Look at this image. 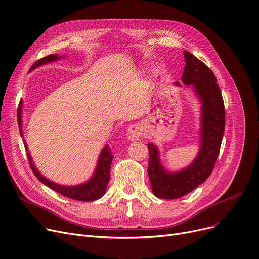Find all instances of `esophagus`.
I'll use <instances>...</instances> for the list:
<instances>
[{
	"instance_id": "34e87169",
	"label": "esophagus",
	"mask_w": 259,
	"mask_h": 259,
	"mask_svg": "<svg viewBox=\"0 0 259 259\" xmlns=\"http://www.w3.org/2000/svg\"><path fill=\"white\" fill-rule=\"evenodd\" d=\"M142 136H143V130H142V128H141L139 125H133V126H131V127L128 129L127 134H126L127 139L130 140V141L139 140Z\"/></svg>"
}]
</instances>
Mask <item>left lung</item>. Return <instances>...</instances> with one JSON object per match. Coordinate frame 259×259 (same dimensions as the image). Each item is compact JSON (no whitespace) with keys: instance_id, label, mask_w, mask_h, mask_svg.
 Returning a JSON list of instances; mask_svg holds the SVG:
<instances>
[{"instance_id":"1","label":"left lung","mask_w":259,"mask_h":259,"mask_svg":"<svg viewBox=\"0 0 259 259\" xmlns=\"http://www.w3.org/2000/svg\"><path fill=\"white\" fill-rule=\"evenodd\" d=\"M185 67L182 81L192 85L202 103L201 144L195 159L185 169L169 172L162 166L156 146L149 143L148 176L153 194L161 199H178L203 183L217 161L226 125V111L217 79L209 67L193 54L183 51ZM176 85H180L177 81Z\"/></svg>"}]
</instances>
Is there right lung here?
<instances>
[{
    "instance_id": "right-lung-1",
    "label": "right lung",
    "mask_w": 259,
    "mask_h": 259,
    "mask_svg": "<svg viewBox=\"0 0 259 259\" xmlns=\"http://www.w3.org/2000/svg\"><path fill=\"white\" fill-rule=\"evenodd\" d=\"M61 57H63V56H57V55L51 54V55L47 56V57H44V58L36 61L35 63H33L32 67H37V66H40V65H43V64H47L49 62L58 60ZM18 112H19V113H18V120H19V126H20V133H21V137H23V132H22V129H21L22 105H20V108H19ZM23 142H24V146H25L27 157H28V162H29V165L31 167V170H32L33 174H35V176L38 178L39 181L42 182L44 185H47L51 189L61 194L62 196L66 197V198L78 200V201H84V202L94 201V200L102 198L105 195L106 189H107V185L110 181V167H111L112 160H113V155H112L111 148L109 147L108 145H106L104 149L102 150V152H100L98 161H97L96 169H95L93 176L91 177V179H89V181H87L83 184L76 185V186H63V185H60V184H57V183L50 181L49 179H47L46 177H43L38 171L36 166L33 165V163H32L30 154L28 152L27 145H26L24 140H23Z\"/></svg>"
}]
</instances>
